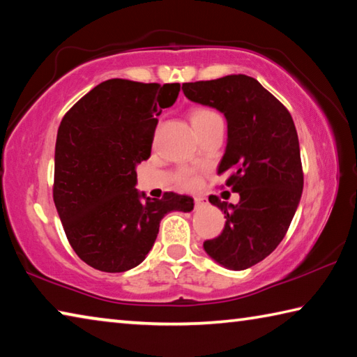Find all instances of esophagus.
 <instances>
[{
    "instance_id": "obj_1",
    "label": "esophagus",
    "mask_w": 357,
    "mask_h": 357,
    "mask_svg": "<svg viewBox=\"0 0 357 357\" xmlns=\"http://www.w3.org/2000/svg\"><path fill=\"white\" fill-rule=\"evenodd\" d=\"M208 204V202L204 200V198H202V197H198V198H195V209H202V208H204Z\"/></svg>"
}]
</instances>
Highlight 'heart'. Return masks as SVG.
Returning <instances> with one entry per match:
<instances>
[{
	"label": "heart",
	"mask_w": 357,
	"mask_h": 357,
	"mask_svg": "<svg viewBox=\"0 0 357 357\" xmlns=\"http://www.w3.org/2000/svg\"><path fill=\"white\" fill-rule=\"evenodd\" d=\"M219 118H220L219 114L206 107H197L190 112V121H192L193 129H200L203 126L209 124L211 121L219 119ZM178 184L181 187H184V189H193V187L198 184V176L190 170H183L178 174Z\"/></svg>",
	"instance_id": "b5f03b06"
}]
</instances>
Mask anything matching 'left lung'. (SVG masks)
Wrapping results in <instances>:
<instances>
[{"label":"left lung","instance_id":"8db88e82","mask_svg":"<svg viewBox=\"0 0 357 357\" xmlns=\"http://www.w3.org/2000/svg\"><path fill=\"white\" fill-rule=\"evenodd\" d=\"M183 91L225 114L228 142L219 174H227L225 185L239 193L238 204L209 197L227 220L203 247L225 268L247 269L282 243L301 200L304 173L293 118L261 83L243 74L183 83Z\"/></svg>","mask_w":357,"mask_h":357}]
</instances>
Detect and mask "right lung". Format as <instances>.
<instances>
[{"instance_id": "add662e5", "label": "right lung", "mask_w": 357, "mask_h": 357, "mask_svg": "<svg viewBox=\"0 0 357 357\" xmlns=\"http://www.w3.org/2000/svg\"><path fill=\"white\" fill-rule=\"evenodd\" d=\"M179 89V83L112 78L84 94L59 124L53 200L72 249L94 269L135 268L153 249L164 215L193 209L187 195L165 192L151 200L135 189V167L149 159L157 116Z\"/></svg>"}]
</instances>
